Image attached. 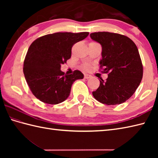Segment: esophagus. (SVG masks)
Segmentation results:
<instances>
[{"mask_svg":"<svg viewBox=\"0 0 158 158\" xmlns=\"http://www.w3.org/2000/svg\"><path fill=\"white\" fill-rule=\"evenodd\" d=\"M92 76L91 75H88V74H85L84 75V77H85V79H89L90 77H91Z\"/></svg>","mask_w":158,"mask_h":158,"instance_id":"obj_1","label":"esophagus"}]
</instances>
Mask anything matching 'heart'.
I'll return each instance as SVG.
<instances>
[{
	"label": "heart",
	"mask_w": 158,
	"mask_h": 158,
	"mask_svg": "<svg viewBox=\"0 0 158 158\" xmlns=\"http://www.w3.org/2000/svg\"><path fill=\"white\" fill-rule=\"evenodd\" d=\"M83 69L84 70H88L89 69V65L88 64H84L83 65Z\"/></svg>",
	"instance_id": "obj_1"
}]
</instances>
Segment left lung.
Masks as SVG:
<instances>
[{
    "mask_svg": "<svg viewBox=\"0 0 158 158\" xmlns=\"http://www.w3.org/2000/svg\"><path fill=\"white\" fill-rule=\"evenodd\" d=\"M102 46L100 68L109 73L106 81L92 92L95 99L106 105H119L132 96L140 85L143 69L138 48L126 36L109 32L90 34Z\"/></svg>",
    "mask_w": 158,
    "mask_h": 158,
    "instance_id": "obj_1",
    "label": "left lung"
}]
</instances>
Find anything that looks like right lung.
Masks as SVG:
<instances>
[{"label": "right lung", "instance_id": "add662e5", "mask_svg": "<svg viewBox=\"0 0 158 158\" xmlns=\"http://www.w3.org/2000/svg\"><path fill=\"white\" fill-rule=\"evenodd\" d=\"M89 32H56L39 37L30 46L23 62V74L32 93L41 102L50 105L62 102L69 96L74 81L83 74L75 70L64 75L60 68L71 57L75 43Z\"/></svg>", "mask_w": 158, "mask_h": 158}]
</instances>
